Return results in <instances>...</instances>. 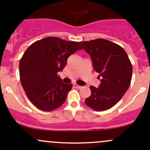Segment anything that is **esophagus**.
<instances>
[{"instance_id":"esophagus-1","label":"esophagus","mask_w":150,"mask_h":150,"mask_svg":"<svg viewBox=\"0 0 150 150\" xmlns=\"http://www.w3.org/2000/svg\"><path fill=\"white\" fill-rule=\"evenodd\" d=\"M73 86L75 88H78V89H80V88H82L81 86H78V85L76 84V83L73 84Z\"/></svg>"}]
</instances>
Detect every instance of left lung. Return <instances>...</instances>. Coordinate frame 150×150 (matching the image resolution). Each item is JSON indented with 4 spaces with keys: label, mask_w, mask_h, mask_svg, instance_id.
<instances>
[{
    "label": "left lung",
    "mask_w": 150,
    "mask_h": 150,
    "mask_svg": "<svg viewBox=\"0 0 150 150\" xmlns=\"http://www.w3.org/2000/svg\"><path fill=\"white\" fill-rule=\"evenodd\" d=\"M90 55L93 69L99 74V88L90 86L91 94L86 99L88 107L104 111L116 104L131 84L132 64L125 50L105 39L80 42Z\"/></svg>",
    "instance_id": "obj_1"
}]
</instances>
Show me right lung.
Returning a JSON list of instances; mask_svg holds the SVG:
<instances>
[{"label":"right lung","mask_w":150,"mask_h":150,"mask_svg":"<svg viewBox=\"0 0 150 150\" xmlns=\"http://www.w3.org/2000/svg\"><path fill=\"white\" fill-rule=\"evenodd\" d=\"M79 49L78 42L48 37L28 47L19 61L20 81L30 102L43 111L62 105L72 84L64 83L57 73L68 57Z\"/></svg>","instance_id":"obj_1"}]
</instances>
